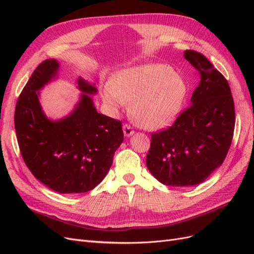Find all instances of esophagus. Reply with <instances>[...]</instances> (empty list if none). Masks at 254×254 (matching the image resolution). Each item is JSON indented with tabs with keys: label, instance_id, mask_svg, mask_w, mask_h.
<instances>
[{
	"label": "esophagus",
	"instance_id": "esophagus-1",
	"mask_svg": "<svg viewBox=\"0 0 254 254\" xmlns=\"http://www.w3.org/2000/svg\"><path fill=\"white\" fill-rule=\"evenodd\" d=\"M135 130L129 125H124V134L126 137H129L134 134Z\"/></svg>",
	"mask_w": 254,
	"mask_h": 254
}]
</instances>
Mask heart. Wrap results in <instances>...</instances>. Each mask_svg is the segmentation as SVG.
<instances>
[{"instance_id": "1", "label": "heart", "mask_w": 254, "mask_h": 254, "mask_svg": "<svg viewBox=\"0 0 254 254\" xmlns=\"http://www.w3.org/2000/svg\"><path fill=\"white\" fill-rule=\"evenodd\" d=\"M187 91L185 80L168 65L143 64L117 72L102 98L112 110L129 103V117L137 126L157 129L177 116Z\"/></svg>"}]
</instances>
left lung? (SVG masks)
<instances>
[{
    "label": "left lung",
    "mask_w": 254,
    "mask_h": 254,
    "mask_svg": "<svg viewBox=\"0 0 254 254\" xmlns=\"http://www.w3.org/2000/svg\"><path fill=\"white\" fill-rule=\"evenodd\" d=\"M185 58L200 73L191 105L171 127L152 134L146 167L166 186L202 183L222 166L233 138L235 113L230 86L212 63L195 51Z\"/></svg>",
    "instance_id": "left-lung-1"
}]
</instances>
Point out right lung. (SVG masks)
<instances>
[{
	"label": "right lung",
	"mask_w": 254,
	"mask_h": 254,
	"mask_svg": "<svg viewBox=\"0 0 254 254\" xmlns=\"http://www.w3.org/2000/svg\"><path fill=\"white\" fill-rule=\"evenodd\" d=\"M58 69V61L47 59L32 72L15 105L14 128L23 160L38 181L58 193H84L108 174L124 130L121 121L96 111L87 94L97 88L81 78L78 87L83 94L75 110L60 120L48 119L39 91Z\"/></svg>",
	"instance_id": "right-lung-1"
}]
</instances>
